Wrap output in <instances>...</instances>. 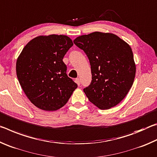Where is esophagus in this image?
<instances>
[{
	"label": "esophagus",
	"instance_id": "esophagus-1",
	"mask_svg": "<svg viewBox=\"0 0 157 157\" xmlns=\"http://www.w3.org/2000/svg\"><path fill=\"white\" fill-rule=\"evenodd\" d=\"M75 82L77 83V84L78 85V86H79V85H80V84H81V82H80V79H79V78H77V79H75Z\"/></svg>",
	"mask_w": 157,
	"mask_h": 157
}]
</instances>
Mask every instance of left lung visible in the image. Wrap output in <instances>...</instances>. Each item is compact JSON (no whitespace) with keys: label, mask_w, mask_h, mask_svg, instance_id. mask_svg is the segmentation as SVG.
<instances>
[{"label":"left lung","mask_w":157,"mask_h":157,"mask_svg":"<svg viewBox=\"0 0 157 157\" xmlns=\"http://www.w3.org/2000/svg\"><path fill=\"white\" fill-rule=\"evenodd\" d=\"M91 64L92 80L84 92L100 109H109L123 100L132 86L136 63L129 45L113 33L94 32L73 41Z\"/></svg>","instance_id":"obj_1"}]
</instances>
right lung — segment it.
<instances>
[{"label":"right lung","mask_w":157,"mask_h":157,"mask_svg":"<svg viewBox=\"0 0 157 157\" xmlns=\"http://www.w3.org/2000/svg\"><path fill=\"white\" fill-rule=\"evenodd\" d=\"M73 43L66 35L38 36L25 45L16 63L21 88L33 104L56 111L67 103L78 85L66 74L63 58Z\"/></svg>","instance_id":"add662e5"}]
</instances>
